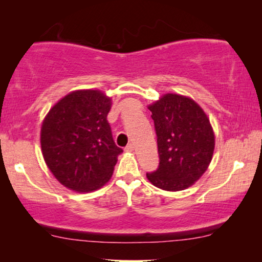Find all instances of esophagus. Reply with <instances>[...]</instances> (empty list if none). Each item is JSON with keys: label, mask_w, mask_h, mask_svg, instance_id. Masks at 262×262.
Returning <instances> with one entry per match:
<instances>
[{"label": "esophagus", "mask_w": 262, "mask_h": 262, "mask_svg": "<svg viewBox=\"0 0 262 262\" xmlns=\"http://www.w3.org/2000/svg\"><path fill=\"white\" fill-rule=\"evenodd\" d=\"M133 150H134V145H133L132 143H129L127 145V147L125 148V151H127V152H132Z\"/></svg>", "instance_id": "1"}]
</instances>
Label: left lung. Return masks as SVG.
Returning <instances> with one entry per match:
<instances>
[{
  "label": "left lung",
  "mask_w": 262,
  "mask_h": 262,
  "mask_svg": "<svg viewBox=\"0 0 262 262\" xmlns=\"http://www.w3.org/2000/svg\"><path fill=\"white\" fill-rule=\"evenodd\" d=\"M148 108L157 135L159 165L147 178L164 190L186 189L211 162L215 135L209 119L193 99L176 94L164 95Z\"/></svg>",
  "instance_id": "obj_1"
}]
</instances>
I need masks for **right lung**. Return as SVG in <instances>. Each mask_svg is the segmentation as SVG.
<instances>
[{
    "instance_id": "1",
    "label": "right lung",
    "mask_w": 262,
    "mask_h": 262,
    "mask_svg": "<svg viewBox=\"0 0 262 262\" xmlns=\"http://www.w3.org/2000/svg\"><path fill=\"white\" fill-rule=\"evenodd\" d=\"M110 97L99 90L68 94L43 119L40 143L53 176L76 192H92L112 177L118 156L107 114Z\"/></svg>"
}]
</instances>
